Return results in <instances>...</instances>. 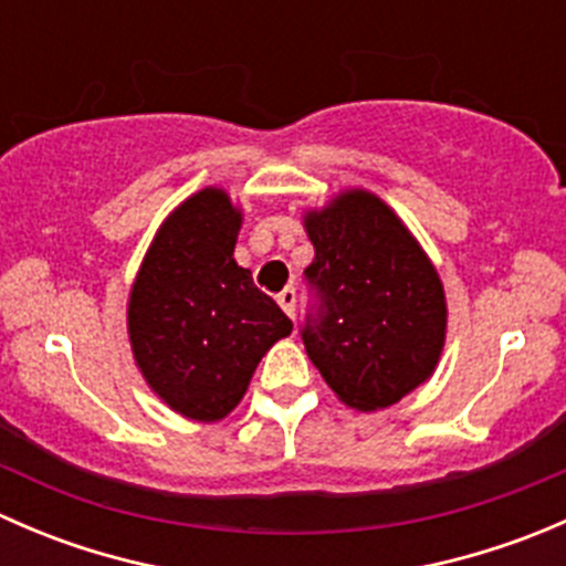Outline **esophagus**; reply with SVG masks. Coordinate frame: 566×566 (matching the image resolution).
Segmentation results:
<instances>
[{"instance_id":"obj_1","label":"esophagus","mask_w":566,"mask_h":566,"mask_svg":"<svg viewBox=\"0 0 566 566\" xmlns=\"http://www.w3.org/2000/svg\"><path fill=\"white\" fill-rule=\"evenodd\" d=\"M279 306H282V312L287 317H295V287H284L282 293L276 295Z\"/></svg>"}]
</instances>
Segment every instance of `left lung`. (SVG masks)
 I'll list each match as a JSON object with an SVG mask.
<instances>
[{
    "mask_svg": "<svg viewBox=\"0 0 566 566\" xmlns=\"http://www.w3.org/2000/svg\"><path fill=\"white\" fill-rule=\"evenodd\" d=\"M315 293L301 339L331 391L380 410L424 384L447 342L441 276L397 213L364 188L306 210Z\"/></svg>",
    "mask_w": 566,
    "mask_h": 566,
    "instance_id": "1",
    "label": "left lung"
}]
</instances>
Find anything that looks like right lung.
<instances>
[{
    "instance_id": "add662e5",
    "label": "right lung",
    "mask_w": 566,
    "mask_h": 566,
    "mask_svg": "<svg viewBox=\"0 0 566 566\" xmlns=\"http://www.w3.org/2000/svg\"><path fill=\"white\" fill-rule=\"evenodd\" d=\"M243 213L224 188L177 205L128 295V339L147 386L193 421H219L293 323L232 256Z\"/></svg>"
}]
</instances>
